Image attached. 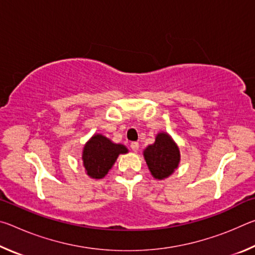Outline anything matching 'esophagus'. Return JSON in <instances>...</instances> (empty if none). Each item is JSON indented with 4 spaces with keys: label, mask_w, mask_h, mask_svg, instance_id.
<instances>
[{
    "label": "esophagus",
    "mask_w": 255,
    "mask_h": 255,
    "mask_svg": "<svg viewBox=\"0 0 255 255\" xmlns=\"http://www.w3.org/2000/svg\"><path fill=\"white\" fill-rule=\"evenodd\" d=\"M130 148L133 150V152H137V150L139 149V144H138L137 141H132L130 144Z\"/></svg>",
    "instance_id": "esophagus-1"
}]
</instances>
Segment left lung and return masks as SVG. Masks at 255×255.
I'll return each instance as SVG.
<instances>
[{
    "instance_id": "obj_1",
    "label": "left lung",
    "mask_w": 255,
    "mask_h": 255,
    "mask_svg": "<svg viewBox=\"0 0 255 255\" xmlns=\"http://www.w3.org/2000/svg\"><path fill=\"white\" fill-rule=\"evenodd\" d=\"M144 156L155 179H164L173 173L180 162L179 147L167 133L161 132L155 143L145 149Z\"/></svg>"
}]
</instances>
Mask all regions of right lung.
Listing matches in <instances>:
<instances>
[{
	"label": "right lung",
	"instance_id": "right-lung-1",
	"mask_svg": "<svg viewBox=\"0 0 255 255\" xmlns=\"http://www.w3.org/2000/svg\"><path fill=\"white\" fill-rule=\"evenodd\" d=\"M127 152L124 145L114 144L102 135H94L84 146L82 156L86 173L93 179H102L114 165L118 155Z\"/></svg>",
	"mask_w": 255,
	"mask_h": 255
}]
</instances>
